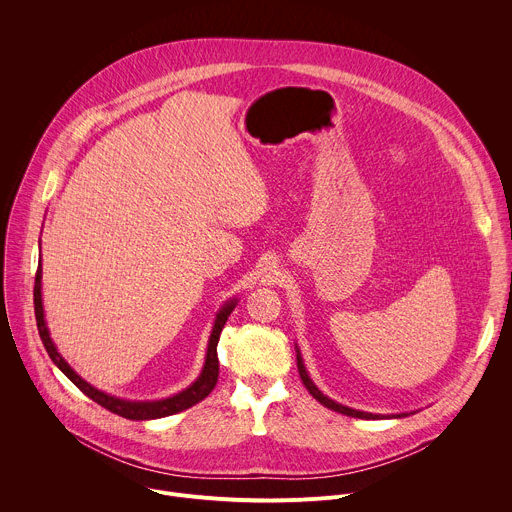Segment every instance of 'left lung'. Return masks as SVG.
I'll return each instance as SVG.
<instances>
[{
  "instance_id": "1",
  "label": "left lung",
  "mask_w": 512,
  "mask_h": 512,
  "mask_svg": "<svg viewBox=\"0 0 512 512\" xmlns=\"http://www.w3.org/2000/svg\"><path fill=\"white\" fill-rule=\"evenodd\" d=\"M298 371H300L302 383L306 385V389L310 391V395H312L316 401H320L324 407H328V409H334V411H338V413H342V415H348V417H360V419H379V417H383V415H375V413H364V411H356V409L344 407V405H340V403H334L332 399L324 397V395L318 391V387H316V385L310 381V377H308V373H306V367H304V362H302L300 354H298ZM397 417H401V415H397Z\"/></svg>"
}]
</instances>
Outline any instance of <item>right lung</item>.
<instances>
[{"label": "right lung", "instance_id": "right-lung-1", "mask_svg": "<svg viewBox=\"0 0 512 512\" xmlns=\"http://www.w3.org/2000/svg\"><path fill=\"white\" fill-rule=\"evenodd\" d=\"M40 279H42V271L38 267L36 271V279H34V314H36V324H38V334L42 338V344L48 352V356L52 358V362L56 364V367L75 383L89 399H93L95 403H99L101 407L109 409L111 413H117L125 419H158V417H168V415H174L178 411H184L192 405H196L198 401H202L204 397L210 395V391L214 389L216 381H218V354H216V344H218V338H221V332L225 328V322L227 318L231 316L233 308H235V300L229 302L221 312H218L216 316V322H214V328H212V334H210V342H208V352H206V362H204V369H202V375L198 377V381L188 387L186 391L170 397V399H164V401H152V403H133V401H123V399H115V397H109L101 391H97L95 387H91L89 383H85L75 371H72L68 364L64 362V358L58 354L56 346L52 344L50 340V334H48V328H46V322H44V310H42V294H40Z\"/></svg>", "mask_w": 512, "mask_h": 512}]
</instances>
